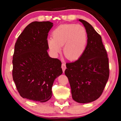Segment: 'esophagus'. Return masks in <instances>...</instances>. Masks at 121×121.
I'll return each mask as SVG.
<instances>
[{
	"mask_svg": "<svg viewBox=\"0 0 121 121\" xmlns=\"http://www.w3.org/2000/svg\"><path fill=\"white\" fill-rule=\"evenodd\" d=\"M61 68L62 69V70H63V73H65V69H66V65H65V63H62V65H61Z\"/></svg>",
	"mask_w": 121,
	"mask_h": 121,
	"instance_id": "1",
	"label": "esophagus"
}]
</instances>
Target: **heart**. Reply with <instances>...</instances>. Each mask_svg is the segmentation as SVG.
Segmentation results:
<instances>
[{
  "instance_id": "obj_1",
  "label": "heart",
  "mask_w": 121,
  "mask_h": 121,
  "mask_svg": "<svg viewBox=\"0 0 121 121\" xmlns=\"http://www.w3.org/2000/svg\"><path fill=\"white\" fill-rule=\"evenodd\" d=\"M52 36L48 39L51 51L56 56L61 52V46H63V53L70 60L80 58L86 46V30L79 24H61L53 30Z\"/></svg>"
}]
</instances>
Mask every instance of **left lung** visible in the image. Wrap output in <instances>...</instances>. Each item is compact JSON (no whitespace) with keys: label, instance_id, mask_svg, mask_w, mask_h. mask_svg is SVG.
<instances>
[{"label":"left lung","instance_id":"1","mask_svg":"<svg viewBox=\"0 0 121 121\" xmlns=\"http://www.w3.org/2000/svg\"><path fill=\"white\" fill-rule=\"evenodd\" d=\"M87 32L85 50L74 62L66 63L65 71L71 87L73 100L86 104L98 99L101 95L109 75V62L101 37L91 24L79 19Z\"/></svg>","mask_w":121,"mask_h":121}]
</instances>
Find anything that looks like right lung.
<instances>
[{"instance_id": "add662e5", "label": "right lung", "mask_w": 121, "mask_h": 121, "mask_svg": "<svg viewBox=\"0 0 121 121\" xmlns=\"http://www.w3.org/2000/svg\"><path fill=\"white\" fill-rule=\"evenodd\" d=\"M53 26L50 21L31 22L18 37L13 57V78L20 95L44 102L52 95L56 78L62 73L61 62L49 56L48 33Z\"/></svg>"}]
</instances>
